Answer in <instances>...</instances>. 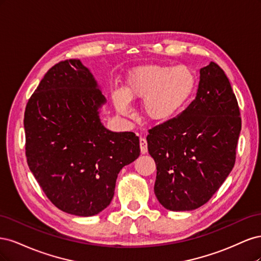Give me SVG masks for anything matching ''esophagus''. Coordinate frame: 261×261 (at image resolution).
Listing matches in <instances>:
<instances>
[{"mask_svg":"<svg viewBox=\"0 0 261 261\" xmlns=\"http://www.w3.org/2000/svg\"><path fill=\"white\" fill-rule=\"evenodd\" d=\"M139 145H140V152L145 154L148 152V145H147V140L145 138L141 137L139 139Z\"/></svg>","mask_w":261,"mask_h":261,"instance_id":"esophagus-1","label":"esophagus"}]
</instances>
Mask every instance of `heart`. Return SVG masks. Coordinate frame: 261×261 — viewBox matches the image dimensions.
<instances>
[{
    "label": "heart",
    "mask_w": 261,
    "mask_h": 261,
    "mask_svg": "<svg viewBox=\"0 0 261 261\" xmlns=\"http://www.w3.org/2000/svg\"><path fill=\"white\" fill-rule=\"evenodd\" d=\"M196 75L186 65L149 64L134 68L125 80L124 91L112 93L116 111L128 116L130 101L143 100L149 121L165 123L176 117L188 105L196 89Z\"/></svg>",
    "instance_id": "1"
}]
</instances>
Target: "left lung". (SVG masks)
Instances as JSON below:
<instances>
[{
	"instance_id": "1",
	"label": "left lung",
	"mask_w": 261,
	"mask_h": 261,
	"mask_svg": "<svg viewBox=\"0 0 261 261\" xmlns=\"http://www.w3.org/2000/svg\"><path fill=\"white\" fill-rule=\"evenodd\" d=\"M196 98L173 120L149 130L156 165L154 194L171 211L201 207L230 174L242 128L228 78L216 63L200 68Z\"/></svg>"
}]
</instances>
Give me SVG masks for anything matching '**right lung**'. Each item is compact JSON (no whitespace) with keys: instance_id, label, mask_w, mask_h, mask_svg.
<instances>
[{"instance_id":"right-lung-1","label":"right lung","mask_w":261,"mask_h":261,"mask_svg":"<svg viewBox=\"0 0 261 261\" xmlns=\"http://www.w3.org/2000/svg\"><path fill=\"white\" fill-rule=\"evenodd\" d=\"M107 100L81 60L51 67L29 99L23 127L28 167L55 207L96 216L114 196L117 174L139 156V138L101 122Z\"/></svg>"}]
</instances>
